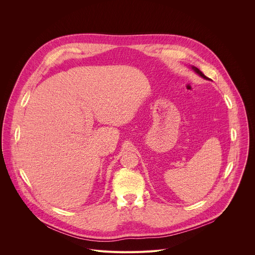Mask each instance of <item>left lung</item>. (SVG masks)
<instances>
[{"label": "left lung", "mask_w": 255, "mask_h": 255, "mask_svg": "<svg viewBox=\"0 0 255 255\" xmlns=\"http://www.w3.org/2000/svg\"><path fill=\"white\" fill-rule=\"evenodd\" d=\"M191 68H192V69H193V70L196 72V74H197L198 76H200V77H201V78H203L204 80L210 81V79H209V78H207V77H206V76L203 74V72H202V71H201V70H200L198 67H196V66H193V65H192V66H191Z\"/></svg>", "instance_id": "8db88e82"}]
</instances>
